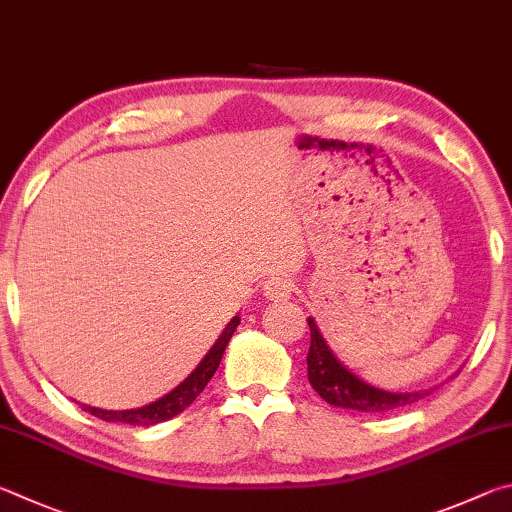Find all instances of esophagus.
I'll return each instance as SVG.
<instances>
[{
    "mask_svg": "<svg viewBox=\"0 0 512 512\" xmlns=\"http://www.w3.org/2000/svg\"><path fill=\"white\" fill-rule=\"evenodd\" d=\"M294 288H297V285H294V281L288 279V276H274V279L265 283V297L274 299V301L290 299Z\"/></svg>",
    "mask_w": 512,
    "mask_h": 512,
    "instance_id": "obj_1",
    "label": "esophagus"
}]
</instances>
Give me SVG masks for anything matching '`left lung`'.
Instances as JSON below:
<instances>
[{"instance_id": "obj_1", "label": "left lung", "mask_w": 512, "mask_h": 512, "mask_svg": "<svg viewBox=\"0 0 512 512\" xmlns=\"http://www.w3.org/2000/svg\"><path fill=\"white\" fill-rule=\"evenodd\" d=\"M310 326V351H308V380L328 405L366 411V414H382V411L407 407L432 393H391L375 389L371 384L357 378L346 366L337 360L328 344L321 337L315 319H308Z\"/></svg>"}]
</instances>
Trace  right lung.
I'll return each instance as SVG.
<instances>
[{
    "label": "right lung",
    "instance_id": "right-lung-1",
    "mask_svg": "<svg viewBox=\"0 0 512 512\" xmlns=\"http://www.w3.org/2000/svg\"><path fill=\"white\" fill-rule=\"evenodd\" d=\"M238 324H240V319L233 317L229 321V326L224 328V333L220 335L218 342L213 344L209 355H206L204 360L200 362V366H197V369L191 375H188V378L182 384H179L177 389L170 391L168 396H164L161 400L152 402V405L141 407V409H128V411H107V409H96V407H87V405H80V407H83L85 411H89V414L96 416V418L107 420V423H112V420H116V423L141 425V427L157 425V423H164V420L175 418L177 414H182V411L188 405H191V402L197 396H200L206 384H209L215 369H218V366H220L224 348H227L231 335L236 333Z\"/></svg>",
    "mask_w": 512,
    "mask_h": 512
}]
</instances>
